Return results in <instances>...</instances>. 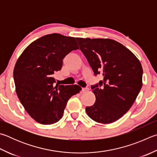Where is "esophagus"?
<instances>
[{
  "label": "esophagus",
  "instance_id": "1",
  "mask_svg": "<svg viewBox=\"0 0 157 157\" xmlns=\"http://www.w3.org/2000/svg\"><path fill=\"white\" fill-rule=\"evenodd\" d=\"M88 90H89V88H82V93H86Z\"/></svg>",
  "mask_w": 157,
  "mask_h": 157
}]
</instances>
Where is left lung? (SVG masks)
Instances as JSON below:
<instances>
[{
  "label": "left lung",
  "instance_id": "left-lung-1",
  "mask_svg": "<svg viewBox=\"0 0 157 157\" xmlns=\"http://www.w3.org/2000/svg\"><path fill=\"white\" fill-rule=\"evenodd\" d=\"M76 40L94 73L103 76V80L92 86L96 100L93 106L86 107L87 115L98 123L115 122L132 106L142 87L141 62L132 51L114 40Z\"/></svg>",
  "mask_w": 157,
  "mask_h": 157
}]
</instances>
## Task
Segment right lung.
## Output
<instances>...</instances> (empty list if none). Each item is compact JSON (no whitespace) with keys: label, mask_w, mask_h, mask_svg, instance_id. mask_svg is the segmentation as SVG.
<instances>
[{"label":"right lung","mask_w":157,"mask_h":157,"mask_svg":"<svg viewBox=\"0 0 157 157\" xmlns=\"http://www.w3.org/2000/svg\"><path fill=\"white\" fill-rule=\"evenodd\" d=\"M79 46L73 37L59 33L44 36L28 46L13 69L16 92L25 110L40 124L49 125L62 117L67 101L82 88L55 84L53 75L63 59Z\"/></svg>","instance_id":"obj_1"}]
</instances>
